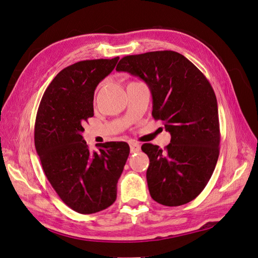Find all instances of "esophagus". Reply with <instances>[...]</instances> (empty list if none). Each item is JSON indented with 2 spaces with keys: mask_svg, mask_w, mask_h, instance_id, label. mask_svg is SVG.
<instances>
[{
  "mask_svg": "<svg viewBox=\"0 0 258 258\" xmlns=\"http://www.w3.org/2000/svg\"><path fill=\"white\" fill-rule=\"evenodd\" d=\"M130 147H131V153L134 154V153H137V151H140L141 145L135 143V142H131L130 143Z\"/></svg>",
  "mask_w": 258,
  "mask_h": 258,
  "instance_id": "34e87169",
  "label": "esophagus"
}]
</instances>
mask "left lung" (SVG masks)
<instances>
[{
    "label": "left lung",
    "mask_w": 258,
    "mask_h": 258,
    "mask_svg": "<svg viewBox=\"0 0 258 258\" xmlns=\"http://www.w3.org/2000/svg\"><path fill=\"white\" fill-rule=\"evenodd\" d=\"M141 77L153 95V117L161 120L171 142L161 149L146 143L151 198L181 206L202 193L219 157L220 127L215 91L203 73L174 51L126 55L116 66Z\"/></svg>",
    "instance_id": "left-lung-1"
}]
</instances>
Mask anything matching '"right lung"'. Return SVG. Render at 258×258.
Returning <instances> with one entry per match:
<instances>
[{"label":"right lung","instance_id":"add662e5","mask_svg":"<svg viewBox=\"0 0 258 258\" xmlns=\"http://www.w3.org/2000/svg\"><path fill=\"white\" fill-rule=\"evenodd\" d=\"M114 58L86 60L62 70L45 89L35 123V146L58 197L76 213L95 214L116 200L117 181L130 155L125 142L90 151L83 124L94 116L95 89L113 71Z\"/></svg>","mask_w":258,"mask_h":258}]
</instances>
